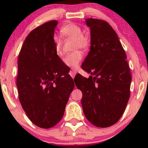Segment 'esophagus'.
Instances as JSON below:
<instances>
[{"mask_svg":"<svg viewBox=\"0 0 148 148\" xmlns=\"http://www.w3.org/2000/svg\"><path fill=\"white\" fill-rule=\"evenodd\" d=\"M76 74H77V71H76V70H71V71H70V74H71V76L72 78H74Z\"/></svg>","mask_w":148,"mask_h":148,"instance_id":"esophagus-1","label":"esophagus"}]
</instances>
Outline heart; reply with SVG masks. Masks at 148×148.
<instances>
[{
	"instance_id": "heart-1",
	"label": "heart",
	"mask_w": 148,
	"mask_h": 148,
	"mask_svg": "<svg viewBox=\"0 0 148 148\" xmlns=\"http://www.w3.org/2000/svg\"><path fill=\"white\" fill-rule=\"evenodd\" d=\"M62 34L67 38L74 39L73 49H86L89 46V41L86 35L82 33V29L75 24H67L61 29ZM53 42L56 52L58 54L61 53L62 41L59 36H56L53 38ZM82 54L79 51L66 55L63 58L64 63L72 68H77L82 59Z\"/></svg>"
}]
</instances>
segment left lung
I'll return each mask as SVG.
<instances>
[{"instance_id": "8db88e82", "label": "left lung", "mask_w": 148, "mask_h": 148, "mask_svg": "<svg viewBox=\"0 0 148 148\" xmlns=\"http://www.w3.org/2000/svg\"><path fill=\"white\" fill-rule=\"evenodd\" d=\"M85 22L91 31V47L82 68L91 76L86 78L79 74L74 82L82 92L85 116L95 126L105 128L116 123L125 112L131 74L113 28L101 19H86Z\"/></svg>"}]
</instances>
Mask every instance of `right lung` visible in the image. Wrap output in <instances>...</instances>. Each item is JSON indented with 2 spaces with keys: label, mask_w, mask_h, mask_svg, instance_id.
<instances>
[{
  "label": "right lung",
  "mask_w": 148,
  "mask_h": 148,
  "mask_svg": "<svg viewBox=\"0 0 148 148\" xmlns=\"http://www.w3.org/2000/svg\"><path fill=\"white\" fill-rule=\"evenodd\" d=\"M57 23L53 20L32 30L25 40L17 62L19 101L32 123L43 129L61 121L74 87L55 47Z\"/></svg>",
  "instance_id": "add662e5"
}]
</instances>
